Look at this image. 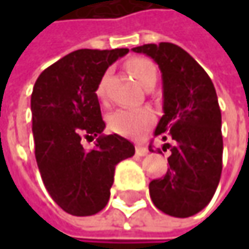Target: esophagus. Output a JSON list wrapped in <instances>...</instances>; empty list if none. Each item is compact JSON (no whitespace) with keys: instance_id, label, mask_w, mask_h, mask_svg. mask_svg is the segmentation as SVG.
<instances>
[{"instance_id":"34e87169","label":"esophagus","mask_w":249,"mask_h":249,"mask_svg":"<svg viewBox=\"0 0 249 249\" xmlns=\"http://www.w3.org/2000/svg\"><path fill=\"white\" fill-rule=\"evenodd\" d=\"M135 153H137V156H140V157H144V156H147V154H148V150H147L144 145L138 144V145L135 147Z\"/></svg>"}]
</instances>
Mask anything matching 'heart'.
<instances>
[{"label": "heart", "instance_id": "heart-1", "mask_svg": "<svg viewBox=\"0 0 249 249\" xmlns=\"http://www.w3.org/2000/svg\"><path fill=\"white\" fill-rule=\"evenodd\" d=\"M128 71L134 75V77L145 88L150 83H156L157 79V68L153 62L144 57H132L126 62ZM107 77L108 72H105L98 80L95 93L98 99H105V89H107ZM153 123V114L142 108H121L112 112L108 118L109 128L125 137H137L144 129H147Z\"/></svg>", "mask_w": 249, "mask_h": 249}]
</instances>
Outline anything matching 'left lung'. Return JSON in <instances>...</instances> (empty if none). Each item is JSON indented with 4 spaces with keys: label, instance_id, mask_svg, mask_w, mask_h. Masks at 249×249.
I'll list each match as a JSON object with an SVG mask.
<instances>
[{
    "label": "left lung",
    "instance_id": "1",
    "mask_svg": "<svg viewBox=\"0 0 249 249\" xmlns=\"http://www.w3.org/2000/svg\"><path fill=\"white\" fill-rule=\"evenodd\" d=\"M132 52L150 56L161 71L164 115L154 135L174 141L170 169L148 186L151 200L170 216L189 218L211 202L222 173V117L215 86L203 68L173 43L144 44Z\"/></svg>",
    "mask_w": 249,
    "mask_h": 249
}]
</instances>
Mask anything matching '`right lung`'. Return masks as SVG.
Returning a JSON list of instances; mask_svg holds the SVG:
<instances>
[{"instance_id": "right-lung-1", "label": "right lung", "mask_w": 249, "mask_h": 249, "mask_svg": "<svg viewBox=\"0 0 249 249\" xmlns=\"http://www.w3.org/2000/svg\"><path fill=\"white\" fill-rule=\"evenodd\" d=\"M128 49H80L41 72L31 93L34 153L52 199L68 213L90 216L111 195L115 166L132 157V142L118 134L104 135L105 123L95 93L98 80ZM98 136L95 148L83 138Z\"/></svg>"}]
</instances>
